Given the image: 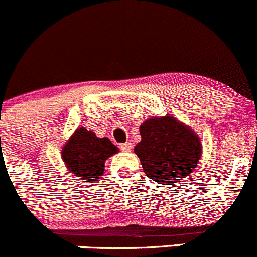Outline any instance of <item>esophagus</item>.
Listing matches in <instances>:
<instances>
[{
    "label": "esophagus",
    "instance_id": "esophagus-1",
    "mask_svg": "<svg viewBox=\"0 0 257 257\" xmlns=\"http://www.w3.org/2000/svg\"><path fill=\"white\" fill-rule=\"evenodd\" d=\"M132 148H133V146H132V143H131V142L124 143V144H122V145H120V150L124 151V152L131 151V150H132Z\"/></svg>",
    "mask_w": 257,
    "mask_h": 257
}]
</instances>
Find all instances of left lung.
<instances>
[{"mask_svg": "<svg viewBox=\"0 0 257 257\" xmlns=\"http://www.w3.org/2000/svg\"><path fill=\"white\" fill-rule=\"evenodd\" d=\"M139 129L142 142L134 152L149 178L172 185L195 170L202 146L193 129L170 114L149 118Z\"/></svg>", "mask_w": 257, "mask_h": 257, "instance_id": "obj_1", "label": "left lung"}]
</instances>
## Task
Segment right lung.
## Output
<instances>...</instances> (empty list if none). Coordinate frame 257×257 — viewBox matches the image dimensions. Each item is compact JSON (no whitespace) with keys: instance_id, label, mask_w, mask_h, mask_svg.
<instances>
[{"instance_id":"add662e5","label":"right lung","mask_w":257,"mask_h":257,"mask_svg":"<svg viewBox=\"0 0 257 257\" xmlns=\"http://www.w3.org/2000/svg\"><path fill=\"white\" fill-rule=\"evenodd\" d=\"M117 152L118 148L108 138H97L92 131L78 128L62 149V160L69 173L86 182L100 178L106 160Z\"/></svg>"}]
</instances>
